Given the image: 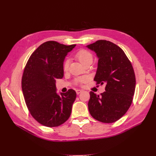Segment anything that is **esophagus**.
<instances>
[{"instance_id": "1", "label": "esophagus", "mask_w": 156, "mask_h": 156, "mask_svg": "<svg viewBox=\"0 0 156 156\" xmlns=\"http://www.w3.org/2000/svg\"><path fill=\"white\" fill-rule=\"evenodd\" d=\"M76 94H79L80 93H81V92H82V90H76Z\"/></svg>"}]
</instances>
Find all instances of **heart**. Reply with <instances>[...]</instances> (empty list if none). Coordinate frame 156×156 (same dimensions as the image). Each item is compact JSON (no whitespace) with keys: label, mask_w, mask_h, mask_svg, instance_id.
<instances>
[{"label":"heart","mask_w":156,"mask_h":156,"mask_svg":"<svg viewBox=\"0 0 156 156\" xmlns=\"http://www.w3.org/2000/svg\"><path fill=\"white\" fill-rule=\"evenodd\" d=\"M76 58L78 59V60L81 63L82 66L85 65L86 64H88V63H90L92 64V61H93V56H92V54L88 51L86 50V49H80L79 50L77 53L76 54ZM69 66V60H66L64 62V64H63V69H64V71H66L68 69ZM86 78L84 77H80L75 79V83L76 84H80L83 83L86 81Z\"/></svg>","instance_id":"obj_1"}]
</instances>
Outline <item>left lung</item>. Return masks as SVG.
<instances>
[{
  "instance_id": "1",
  "label": "left lung",
  "mask_w": 156,
  "mask_h": 156,
  "mask_svg": "<svg viewBox=\"0 0 156 156\" xmlns=\"http://www.w3.org/2000/svg\"><path fill=\"white\" fill-rule=\"evenodd\" d=\"M87 47L98 58L94 80L105 84V91L99 95L90 92L88 110L96 120L105 123L118 121L133 101L135 76L131 62L122 49L107 40H98Z\"/></svg>"
}]
</instances>
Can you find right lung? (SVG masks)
Wrapping results in <instances>:
<instances>
[{"instance_id": "obj_1", "label": "right lung", "mask_w": 156, "mask_h": 156, "mask_svg": "<svg viewBox=\"0 0 156 156\" xmlns=\"http://www.w3.org/2000/svg\"><path fill=\"white\" fill-rule=\"evenodd\" d=\"M75 46L46 41L33 53L24 69L21 87L25 103L32 117L46 127H58L71 115L76 92L69 89L59 95L55 79L64 76L65 57Z\"/></svg>"}]
</instances>
